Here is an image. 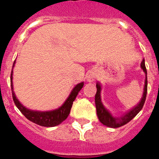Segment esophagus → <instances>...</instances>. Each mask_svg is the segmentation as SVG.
<instances>
[{
    "instance_id": "34e87169",
    "label": "esophagus",
    "mask_w": 159,
    "mask_h": 159,
    "mask_svg": "<svg viewBox=\"0 0 159 159\" xmlns=\"http://www.w3.org/2000/svg\"><path fill=\"white\" fill-rule=\"evenodd\" d=\"M87 81L89 82H93V81H94V77L93 75H89L87 78Z\"/></svg>"
}]
</instances>
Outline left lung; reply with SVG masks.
I'll list each match as a JSON object with an SVG mask.
<instances>
[{
	"mask_svg": "<svg viewBox=\"0 0 159 159\" xmlns=\"http://www.w3.org/2000/svg\"><path fill=\"white\" fill-rule=\"evenodd\" d=\"M141 68L143 69L144 73L146 74L144 91H143L142 99H141V101L137 106H135L134 108L131 109L130 110H129L128 112L125 113L123 116H121L120 118H114V117H113L112 114L109 112V110H106V107L103 106L102 102V99H101V89H102V88H101L100 84L98 82H97V93L95 94V105H96L97 115L98 117L99 121L103 125L111 128H118L120 127V126H122V125H125L129 121L133 119L135 116L140 112V110L143 109L145 101H146V93H147V72H146V66H145L144 59H143L142 63H141Z\"/></svg>",
	"mask_w": 159,
	"mask_h": 159,
	"instance_id": "obj_1",
	"label": "left lung"
}]
</instances>
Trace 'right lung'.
Returning a JSON list of instances; mask_svg holds the SVG:
<instances>
[{
	"instance_id": "right-lung-1",
	"label": "right lung",
	"mask_w": 159,
	"mask_h": 159,
	"mask_svg": "<svg viewBox=\"0 0 159 159\" xmlns=\"http://www.w3.org/2000/svg\"><path fill=\"white\" fill-rule=\"evenodd\" d=\"M15 63V61H14ZM13 63V66H14ZM11 88H12V95H13V99L14 102L16 106L18 108L22 114L27 119L30 121H33L34 123L38 124V125H41V126H46V127H53L56 125H59L63 121L67 118L70 113L72 105L74 101L75 100L76 97L78 95V92L83 87L84 82L78 84L71 91L70 96L68 98L66 99V102L62 106L59 107L58 109H56L54 110H51V111H36V110H31L25 107L16 98V95L13 91V70L11 72Z\"/></svg>"
}]
</instances>
